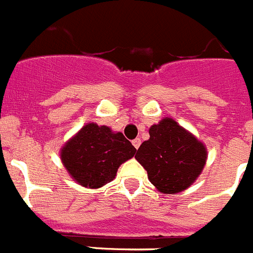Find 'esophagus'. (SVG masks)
Masks as SVG:
<instances>
[{
  "instance_id": "34e87169",
  "label": "esophagus",
  "mask_w": 253,
  "mask_h": 253,
  "mask_svg": "<svg viewBox=\"0 0 253 253\" xmlns=\"http://www.w3.org/2000/svg\"><path fill=\"white\" fill-rule=\"evenodd\" d=\"M131 143H133L134 148L138 149V148H139V146H140V143H142V140H140L139 138H135V139H134L133 142H131Z\"/></svg>"
}]
</instances>
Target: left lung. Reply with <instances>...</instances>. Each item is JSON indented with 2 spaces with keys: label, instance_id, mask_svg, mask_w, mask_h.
<instances>
[{
  "label": "left lung",
  "instance_id": "1",
  "mask_svg": "<svg viewBox=\"0 0 253 253\" xmlns=\"http://www.w3.org/2000/svg\"><path fill=\"white\" fill-rule=\"evenodd\" d=\"M207 157L204 143L171 118L152 125L149 139L140 144L135 154L149 181L163 194H177L193 185Z\"/></svg>",
  "mask_w": 253,
  "mask_h": 253
}]
</instances>
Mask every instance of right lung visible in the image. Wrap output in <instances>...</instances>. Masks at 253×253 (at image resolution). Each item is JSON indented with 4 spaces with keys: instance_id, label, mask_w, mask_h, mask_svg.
Listing matches in <instances>:
<instances>
[{
    "instance_id": "right-lung-1",
    "label": "right lung",
    "mask_w": 253,
    "mask_h": 253,
    "mask_svg": "<svg viewBox=\"0 0 253 253\" xmlns=\"http://www.w3.org/2000/svg\"><path fill=\"white\" fill-rule=\"evenodd\" d=\"M135 152L123 133L88 123L60 149V160L78 184L99 189L115 178L120 165Z\"/></svg>"
}]
</instances>
